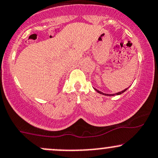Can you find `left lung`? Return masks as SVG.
I'll return each instance as SVG.
<instances>
[{
    "label": "left lung",
    "mask_w": 158,
    "mask_h": 158,
    "mask_svg": "<svg viewBox=\"0 0 158 158\" xmlns=\"http://www.w3.org/2000/svg\"><path fill=\"white\" fill-rule=\"evenodd\" d=\"M128 89H129V88H127V89H124V90L121 91V92H117V93H115V94H106V93H104V92H101V91L98 90V89H95V91H96V92H97L98 93H99V94H103V95H106V96H114V95H119V94H123V92H125L126 91H127Z\"/></svg>",
    "instance_id": "obj_1"
}]
</instances>
